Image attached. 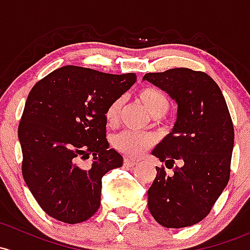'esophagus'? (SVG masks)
Returning a JSON list of instances; mask_svg holds the SVG:
<instances>
[{"mask_svg":"<svg viewBox=\"0 0 250 250\" xmlns=\"http://www.w3.org/2000/svg\"><path fill=\"white\" fill-rule=\"evenodd\" d=\"M123 165H125V167H133L134 165H136V162L133 159H129V158H125V162H123Z\"/></svg>","mask_w":250,"mask_h":250,"instance_id":"1","label":"esophagus"}]
</instances>
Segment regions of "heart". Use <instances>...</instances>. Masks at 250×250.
Masks as SVG:
<instances>
[{
  "label": "heart",
  "mask_w": 250,
  "mask_h": 250,
  "mask_svg": "<svg viewBox=\"0 0 250 250\" xmlns=\"http://www.w3.org/2000/svg\"><path fill=\"white\" fill-rule=\"evenodd\" d=\"M138 98L147 111L153 117H160L169 109V101L165 94L158 88L146 87L138 92ZM122 101L116 99L109 105L105 112V117L109 123H115L118 120ZM154 143V138L151 134H144L133 130H125L116 135L114 145L117 151L130 158H138L146 152Z\"/></svg>",
  "instance_id": "obj_1"
}]
</instances>
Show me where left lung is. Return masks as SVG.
Here are the masks:
<instances>
[{
  "label": "left lung",
  "mask_w": 250,
  "mask_h": 250,
  "mask_svg": "<svg viewBox=\"0 0 250 250\" xmlns=\"http://www.w3.org/2000/svg\"><path fill=\"white\" fill-rule=\"evenodd\" d=\"M147 80L177 103L171 133L154 147L152 154L171 169L167 175L156 167L149 187L148 209L165 228L180 229L201 222L209 213L230 177L233 125L219 86L209 75L188 68L147 73Z\"/></svg>",
  "instance_id": "8db88e82"
}]
</instances>
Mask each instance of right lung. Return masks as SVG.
Returning a JSON list of instances; mask_svg holds the SVG:
<instances>
[{
    "label": "right lung",
    "mask_w": 250,
    "mask_h": 250,
    "mask_svg": "<svg viewBox=\"0 0 250 250\" xmlns=\"http://www.w3.org/2000/svg\"><path fill=\"white\" fill-rule=\"evenodd\" d=\"M135 81L134 73L64 65L32 87L18 129L21 169L50 217L77 224L98 211L102 177L123 164V157L109 148L105 112ZM90 156L94 162L83 169L78 163Z\"/></svg>",
    "instance_id": "obj_1"
}]
</instances>
